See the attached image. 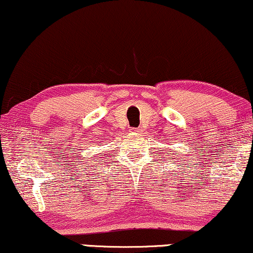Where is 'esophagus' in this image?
<instances>
[{
  "mask_svg": "<svg viewBox=\"0 0 253 253\" xmlns=\"http://www.w3.org/2000/svg\"><path fill=\"white\" fill-rule=\"evenodd\" d=\"M131 132L138 133V132H141V130L140 129H137V127H132V129H131Z\"/></svg>",
  "mask_w": 253,
  "mask_h": 253,
  "instance_id": "34e87169",
  "label": "esophagus"
}]
</instances>
